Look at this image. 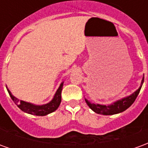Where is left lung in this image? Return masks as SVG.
I'll return each mask as SVG.
<instances>
[{
  "label": "left lung",
  "instance_id": "left-lung-1",
  "mask_svg": "<svg viewBox=\"0 0 148 148\" xmlns=\"http://www.w3.org/2000/svg\"><path fill=\"white\" fill-rule=\"evenodd\" d=\"M143 80H144V75H143V79L141 82V86L136 91H135L133 93H132L130 96H127L121 100H118L111 105L105 106V105H99V104H93V103L89 101L87 99H85L86 102L90 109L98 114L113 115L125 111L126 109H128L133 104L135 100L136 99L137 96H138V94L141 90V87L143 86Z\"/></svg>",
  "mask_w": 148,
  "mask_h": 148
}]
</instances>
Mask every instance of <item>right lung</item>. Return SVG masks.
I'll list each match as a JSON object with an SVG mask.
<instances>
[{"label": "right lung", "mask_w": 148, "mask_h": 148, "mask_svg": "<svg viewBox=\"0 0 148 148\" xmlns=\"http://www.w3.org/2000/svg\"><path fill=\"white\" fill-rule=\"evenodd\" d=\"M62 86H63V82L60 84L53 99L47 104L42 105V106H36L32 103L26 102L24 101H20L12 94V93L7 87L6 88L9 93V96L11 97L12 100L18 106V108H20V109H21L22 111L26 113H28V114L36 115V116H46L51 112H53L58 108V106L61 103V93Z\"/></svg>", "instance_id": "add662e5"}]
</instances>
